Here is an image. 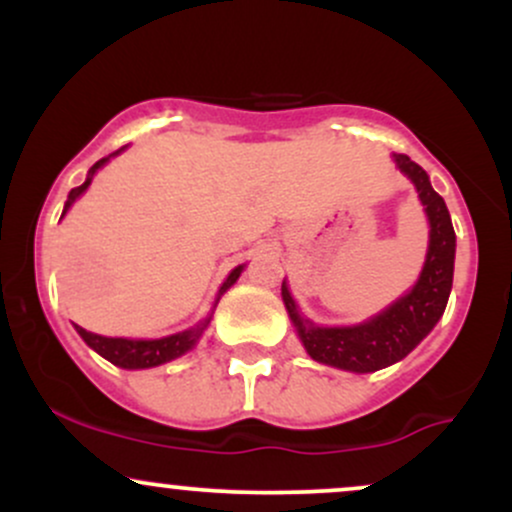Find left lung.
Returning <instances> with one entry per match:
<instances>
[{
  "label": "left lung",
  "mask_w": 512,
  "mask_h": 512,
  "mask_svg": "<svg viewBox=\"0 0 512 512\" xmlns=\"http://www.w3.org/2000/svg\"><path fill=\"white\" fill-rule=\"evenodd\" d=\"M392 161L411 180L428 221L426 260L414 286L380 313L354 325H317L298 308L286 279L281 284L286 313L308 356L349 373H375L411 354L438 325L452 291L457 243L445 199L433 190L419 163L404 154H392Z\"/></svg>",
  "instance_id": "obj_1"
}]
</instances>
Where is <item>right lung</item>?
<instances>
[{
	"instance_id": "1",
	"label": "right lung",
	"mask_w": 512,
	"mask_h": 512,
	"mask_svg": "<svg viewBox=\"0 0 512 512\" xmlns=\"http://www.w3.org/2000/svg\"><path fill=\"white\" fill-rule=\"evenodd\" d=\"M125 149H127V146H122V149H117L115 154L101 158V161L93 163V166L88 168L86 180L81 182L79 187H74V190L67 195V202H64V209H62V219H64V216H67V211L72 209V204L76 202V199H79L88 190V185H91L93 175H96L98 170H101L105 163L110 161V158L120 156ZM243 269H245V264H238L236 269H231V274H228L226 279H223V284L219 286V293H216V298H214V303H211L209 313L204 315L202 320L197 322V325L187 327V330H182V332L168 334V337H158V339H132V337H103V334L88 332V330H84V327H79V325H74V330L79 332V337L88 344V349H93L98 356H103L105 361H110L117 368L144 370V368L163 366V363L175 361V358L185 356L187 351L195 349L199 339H202L204 330H207V327H209L211 317H214V310H216V305H219L221 296L228 289H231L233 284H236V281L240 279V274H243Z\"/></svg>"
}]
</instances>
